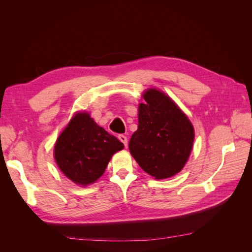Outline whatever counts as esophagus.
<instances>
[{
  "instance_id": "34e87169",
  "label": "esophagus",
  "mask_w": 252,
  "mask_h": 252,
  "mask_svg": "<svg viewBox=\"0 0 252 252\" xmlns=\"http://www.w3.org/2000/svg\"><path fill=\"white\" fill-rule=\"evenodd\" d=\"M119 140L124 144V146L125 147H127V145H128V139H127V136L126 135H124V134H119Z\"/></svg>"
}]
</instances>
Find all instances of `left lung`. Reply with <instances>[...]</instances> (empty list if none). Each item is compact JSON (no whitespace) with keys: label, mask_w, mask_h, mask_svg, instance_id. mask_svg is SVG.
I'll use <instances>...</instances> for the list:
<instances>
[{"label":"left lung","mask_w":252,"mask_h":252,"mask_svg":"<svg viewBox=\"0 0 252 252\" xmlns=\"http://www.w3.org/2000/svg\"><path fill=\"white\" fill-rule=\"evenodd\" d=\"M139 106V126L129 150L141 168L157 180L173 177L186 164L194 140L188 118L169 96L148 89Z\"/></svg>","instance_id":"obj_1"}]
</instances>
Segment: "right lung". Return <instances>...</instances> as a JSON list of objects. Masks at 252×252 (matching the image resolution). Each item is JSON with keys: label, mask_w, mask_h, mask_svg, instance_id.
Returning <instances> with one entry per match:
<instances>
[{"label": "right lung", "mask_w": 252, "mask_h": 252, "mask_svg": "<svg viewBox=\"0 0 252 252\" xmlns=\"http://www.w3.org/2000/svg\"><path fill=\"white\" fill-rule=\"evenodd\" d=\"M124 144L98 126L86 112L78 113L60 134L55 146L59 168L78 185L94 183Z\"/></svg>", "instance_id": "add662e5"}]
</instances>
